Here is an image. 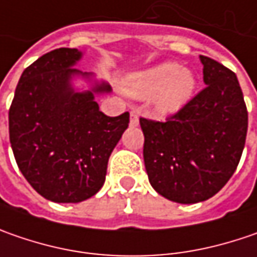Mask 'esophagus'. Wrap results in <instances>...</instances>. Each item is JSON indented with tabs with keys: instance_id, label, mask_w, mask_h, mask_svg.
<instances>
[{
	"instance_id": "esophagus-1",
	"label": "esophagus",
	"mask_w": 257,
	"mask_h": 257,
	"mask_svg": "<svg viewBox=\"0 0 257 257\" xmlns=\"http://www.w3.org/2000/svg\"><path fill=\"white\" fill-rule=\"evenodd\" d=\"M140 125V117H138V113L137 112H131V119H129V126L135 128Z\"/></svg>"
}]
</instances>
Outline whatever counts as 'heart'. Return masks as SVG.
I'll return each mask as SVG.
<instances>
[{
    "label": "heart",
    "instance_id": "heart-1",
    "mask_svg": "<svg viewBox=\"0 0 257 257\" xmlns=\"http://www.w3.org/2000/svg\"><path fill=\"white\" fill-rule=\"evenodd\" d=\"M195 84V74L190 69L180 67L174 62H164L129 74L123 87L134 97H151L155 112L170 115L181 110L191 100Z\"/></svg>",
    "mask_w": 257,
    "mask_h": 257
}]
</instances>
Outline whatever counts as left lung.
Returning a JSON list of instances; mask_svg holds the SVG:
<instances>
[{"label": "left lung", "mask_w": 257, "mask_h": 257, "mask_svg": "<svg viewBox=\"0 0 257 257\" xmlns=\"http://www.w3.org/2000/svg\"><path fill=\"white\" fill-rule=\"evenodd\" d=\"M206 87L165 122L141 117L144 162L162 197L194 204L218 193L237 168L247 110L236 74L200 56Z\"/></svg>", "instance_id": "left-lung-1"}]
</instances>
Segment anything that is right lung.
Here are the masks:
<instances>
[{
	"label": "right lung",
	"mask_w": 257,
	"mask_h": 257,
	"mask_svg": "<svg viewBox=\"0 0 257 257\" xmlns=\"http://www.w3.org/2000/svg\"><path fill=\"white\" fill-rule=\"evenodd\" d=\"M84 51L56 49L23 72L8 113L10 142L31 187L54 203H80L105 183L107 161L129 113L99 110L112 92L93 73L76 69Z\"/></svg>",
	"instance_id": "1"
}]
</instances>
